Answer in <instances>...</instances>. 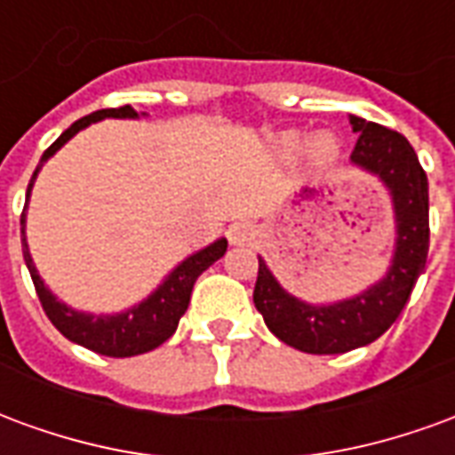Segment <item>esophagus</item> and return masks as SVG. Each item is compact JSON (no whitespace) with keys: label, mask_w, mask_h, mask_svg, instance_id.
Returning a JSON list of instances; mask_svg holds the SVG:
<instances>
[{"label":"esophagus","mask_w":455,"mask_h":455,"mask_svg":"<svg viewBox=\"0 0 455 455\" xmlns=\"http://www.w3.org/2000/svg\"><path fill=\"white\" fill-rule=\"evenodd\" d=\"M256 238V227L251 221H236L228 227V241L234 246H243V243H251Z\"/></svg>","instance_id":"1"}]
</instances>
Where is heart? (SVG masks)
I'll use <instances>...</instances> for the list:
<instances>
[{
    "label": "heart",
    "instance_id": "b5f03b06",
    "mask_svg": "<svg viewBox=\"0 0 455 455\" xmlns=\"http://www.w3.org/2000/svg\"><path fill=\"white\" fill-rule=\"evenodd\" d=\"M299 140H302V136H299L297 131H290V133L283 136V146L290 150H295L297 146H299ZM336 150H339V143H336V139L331 133H316L315 139L309 140V156L315 160L334 158Z\"/></svg>",
    "mask_w": 455,
    "mask_h": 455
}]
</instances>
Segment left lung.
<instances>
[{
	"label": "left lung",
	"mask_w": 455,
	"mask_h": 455,
	"mask_svg": "<svg viewBox=\"0 0 455 455\" xmlns=\"http://www.w3.org/2000/svg\"><path fill=\"white\" fill-rule=\"evenodd\" d=\"M351 126L358 133L351 163L390 189L397 238L387 275L351 299L307 305L285 292L258 258L253 302L266 326L283 343L315 355L353 351L380 339L407 305L429 253V182L410 140L361 116H351Z\"/></svg>",
	"instance_id": "left-lung-1"
}]
</instances>
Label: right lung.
Returning a JSON list of instances; mask_svg holds the SVG:
<instances>
[{
    "label": "right lung",
    "instance_id": "right-lung-1",
    "mask_svg": "<svg viewBox=\"0 0 455 455\" xmlns=\"http://www.w3.org/2000/svg\"><path fill=\"white\" fill-rule=\"evenodd\" d=\"M107 116L114 119H136L139 114L126 107L119 109H100L77 119L68 131H63L58 140H55L51 148L45 150L44 158L36 168L34 178L28 182L26 189V204L24 214H21V248H24V260L31 280H34L36 295L44 305V312L48 319L53 322V326L73 343H80L90 351L100 353V355H112V358H129V355H139V353H148L153 348H158L160 343L168 341L170 336L175 334V329L180 324V316L188 312L189 295H192V287L197 283V277L207 270L212 263H217L219 258L227 253V238H219L214 243H209L207 248H202L197 253H192L185 258L172 273H170L163 285H158L156 292H150L143 302L136 307H131L121 315H87V312H75L63 302H58V297L44 285V280L38 275V270L34 266V258L28 253V243H26V207H28V197H31V188H34L36 175L38 170L44 168V163L55 150L63 148V143L73 139L77 131L87 129L94 121H102Z\"/></svg>",
    "mask_w": 455,
    "mask_h": 455
}]
</instances>
